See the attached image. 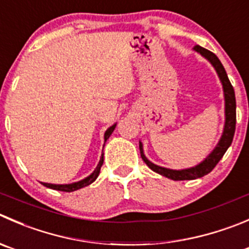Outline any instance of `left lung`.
Listing matches in <instances>:
<instances>
[{"mask_svg":"<svg viewBox=\"0 0 249 249\" xmlns=\"http://www.w3.org/2000/svg\"><path fill=\"white\" fill-rule=\"evenodd\" d=\"M195 52L199 53L202 57L206 58L209 63L213 66L215 69L216 74H218L220 83L223 85L224 91V100H225V124H224L223 135H221L220 140L214 147L213 151L203 159L197 165L191 166L187 169H180V170H175V169L164 168V166H159L157 164L152 163L148 160L143 153V144L140 141V153H141V158L143 159L144 163L149 166L153 171L160 174V175L165 176V178H171L174 181H181V180H195V178H202V176L207 175L211 173L216 164L219 163L225 152L228 151L229 147L231 146L232 142L233 135H235V127H236V98H235V91H233L232 85H231L230 80L228 78L225 69H224L223 64L219 60V58L214 54L211 51L206 50V48L201 47V46H195Z\"/></svg>","mask_w":249,"mask_h":249,"instance_id":"8db88e82","label":"left lung"}]
</instances>
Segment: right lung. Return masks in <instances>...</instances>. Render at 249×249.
<instances>
[{"label": "right lung", "instance_id": "1", "mask_svg": "<svg viewBox=\"0 0 249 249\" xmlns=\"http://www.w3.org/2000/svg\"><path fill=\"white\" fill-rule=\"evenodd\" d=\"M115 126H117V123H115V124H113L112 126H109L107 130H106V132H105V143H106V141L109 139V136L112 135V132L114 131ZM103 147H105V146H103ZM102 164H103V154H101L100 161H98V164H97V166H96L95 170H93L92 173L90 174V175L86 176L85 178H83V180L76 181V182H71V183H63V185H58V183H47V182H41V183H42L43 186H46V187H48V189L57 190V191H63V192L76 191V190H80V189H83V187H86V186L91 185V183H92L93 181H95L96 178H98Z\"/></svg>", "mask_w": 249, "mask_h": 249}]
</instances>
